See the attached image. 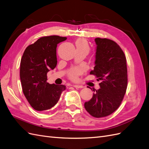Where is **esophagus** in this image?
<instances>
[{
    "label": "esophagus",
    "instance_id": "34e87169",
    "mask_svg": "<svg viewBox=\"0 0 149 149\" xmlns=\"http://www.w3.org/2000/svg\"><path fill=\"white\" fill-rule=\"evenodd\" d=\"M73 86L74 87H75L76 89H82V88H84V86H82V85H74Z\"/></svg>",
    "mask_w": 149,
    "mask_h": 149
}]
</instances>
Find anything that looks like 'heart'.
Returning <instances> with one entry per match:
<instances>
[{
	"mask_svg": "<svg viewBox=\"0 0 149 149\" xmlns=\"http://www.w3.org/2000/svg\"><path fill=\"white\" fill-rule=\"evenodd\" d=\"M76 47L77 49H81V50L85 51L87 53H88L89 52V46L88 45L87 41L84 39H79L75 43ZM82 70L81 68H75L72 69L69 73H68V76L72 80H77L78 76L81 74Z\"/></svg>",
	"mask_w": 149,
	"mask_h": 149,
	"instance_id": "1",
	"label": "heart"
}]
</instances>
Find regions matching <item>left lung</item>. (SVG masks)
<instances>
[{
    "instance_id": "1",
    "label": "left lung",
    "mask_w": 149,
    "mask_h": 149,
    "mask_svg": "<svg viewBox=\"0 0 149 149\" xmlns=\"http://www.w3.org/2000/svg\"><path fill=\"white\" fill-rule=\"evenodd\" d=\"M96 60L90 74L101 80L100 89L84 103L86 111L95 118L112 114L119 108L127 88V60L125 53L116 42L96 38Z\"/></svg>"
}]
</instances>
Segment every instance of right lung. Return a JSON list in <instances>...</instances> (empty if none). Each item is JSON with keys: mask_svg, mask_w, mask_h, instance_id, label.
Returning a JSON list of instances; mask_svg holds the SVG:
<instances>
[{"mask_svg": "<svg viewBox=\"0 0 149 149\" xmlns=\"http://www.w3.org/2000/svg\"><path fill=\"white\" fill-rule=\"evenodd\" d=\"M66 37L49 36L39 38L29 45L22 55L20 79L22 91L29 103L36 111H45L58 102L64 85L49 84L47 73L57 64L56 47Z\"/></svg>", "mask_w": 149, "mask_h": 149, "instance_id": "right-lung-1", "label": "right lung"}]
</instances>
